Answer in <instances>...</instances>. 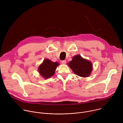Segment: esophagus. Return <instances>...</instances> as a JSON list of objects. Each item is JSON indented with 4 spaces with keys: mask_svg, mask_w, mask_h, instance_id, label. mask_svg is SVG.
Listing matches in <instances>:
<instances>
[{
    "mask_svg": "<svg viewBox=\"0 0 123 123\" xmlns=\"http://www.w3.org/2000/svg\"><path fill=\"white\" fill-rule=\"evenodd\" d=\"M61 63L63 64H65L66 63V60H63V61H61Z\"/></svg>",
    "mask_w": 123,
    "mask_h": 123,
    "instance_id": "obj_1",
    "label": "esophagus"
}]
</instances>
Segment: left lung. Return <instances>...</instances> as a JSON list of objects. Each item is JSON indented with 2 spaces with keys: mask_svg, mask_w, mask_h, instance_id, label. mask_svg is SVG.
Wrapping results in <instances>:
<instances>
[{
  "mask_svg": "<svg viewBox=\"0 0 123 123\" xmlns=\"http://www.w3.org/2000/svg\"><path fill=\"white\" fill-rule=\"evenodd\" d=\"M68 65L74 74L81 77L89 76L92 71V63L79 55L74 56Z\"/></svg>",
  "mask_w": 123,
  "mask_h": 123,
  "instance_id": "obj_1",
  "label": "left lung"
}]
</instances>
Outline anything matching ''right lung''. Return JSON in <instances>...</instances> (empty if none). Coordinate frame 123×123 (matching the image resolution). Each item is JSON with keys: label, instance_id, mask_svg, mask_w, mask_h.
Masks as SVG:
<instances>
[{"label": "right lung", "instance_id": "right-lung-1", "mask_svg": "<svg viewBox=\"0 0 123 123\" xmlns=\"http://www.w3.org/2000/svg\"><path fill=\"white\" fill-rule=\"evenodd\" d=\"M59 65L57 62H52L50 60L46 59L38 68V71L44 78H48L55 74L56 67Z\"/></svg>", "mask_w": 123, "mask_h": 123}]
</instances>
